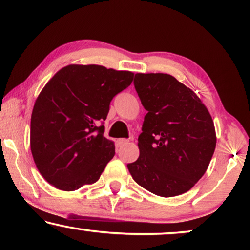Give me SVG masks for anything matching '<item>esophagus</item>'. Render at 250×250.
I'll return each mask as SVG.
<instances>
[{
  "mask_svg": "<svg viewBox=\"0 0 250 250\" xmlns=\"http://www.w3.org/2000/svg\"><path fill=\"white\" fill-rule=\"evenodd\" d=\"M129 141L127 139H118L117 140V143H118V146H125V145H127Z\"/></svg>",
  "mask_w": 250,
  "mask_h": 250,
  "instance_id": "1",
  "label": "esophagus"
}]
</instances>
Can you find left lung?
Here are the masks:
<instances>
[{"label": "left lung", "mask_w": 250, "mask_h": 250, "mask_svg": "<svg viewBox=\"0 0 250 250\" xmlns=\"http://www.w3.org/2000/svg\"><path fill=\"white\" fill-rule=\"evenodd\" d=\"M146 115L133 180L160 197L189 191L206 173L216 146L214 122L200 98L168 74H135Z\"/></svg>", "instance_id": "left-lung-1"}]
</instances>
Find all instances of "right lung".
<instances>
[{
	"instance_id": "right-lung-1",
	"label": "right lung",
	"mask_w": 250,
	"mask_h": 250,
	"mask_svg": "<svg viewBox=\"0 0 250 250\" xmlns=\"http://www.w3.org/2000/svg\"><path fill=\"white\" fill-rule=\"evenodd\" d=\"M133 77L99 64H68L41 91L30 119V150L54 188L75 191L99 180L115 155V142L104 138L100 123Z\"/></svg>"
}]
</instances>
